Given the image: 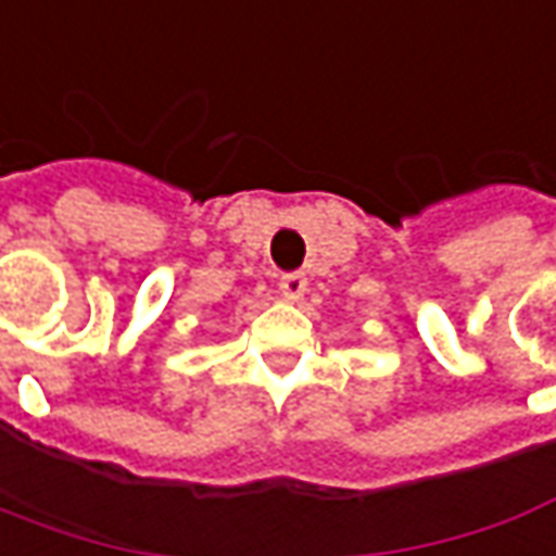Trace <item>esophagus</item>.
I'll return each instance as SVG.
<instances>
[{
	"label": "esophagus",
	"instance_id": "esophagus-1",
	"mask_svg": "<svg viewBox=\"0 0 556 556\" xmlns=\"http://www.w3.org/2000/svg\"><path fill=\"white\" fill-rule=\"evenodd\" d=\"M278 290H281V296L290 302H296L305 296V290H308V278L302 275V271H287L281 275V281H278Z\"/></svg>",
	"mask_w": 556,
	"mask_h": 556
}]
</instances>
